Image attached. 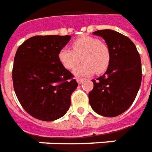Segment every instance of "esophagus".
<instances>
[{"mask_svg":"<svg viewBox=\"0 0 152 152\" xmlns=\"http://www.w3.org/2000/svg\"><path fill=\"white\" fill-rule=\"evenodd\" d=\"M83 82V79H82V78H77V83H78V84H82Z\"/></svg>","mask_w":152,"mask_h":152,"instance_id":"obj_1","label":"esophagus"}]
</instances>
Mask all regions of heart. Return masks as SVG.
<instances>
[{
    "label": "heart",
    "instance_id": "1",
    "mask_svg": "<svg viewBox=\"0 0 152 152\" xmlns=\"http://www.w3.org/2000/svg\"><path fill=\"white\" fill-rule=\"evenodd\" d=\"M73 50L63 47L58 54L61 64L67 69H73L83 61V64L74 70L77 77L90 76L94 73L101 74L107 70L110 63V52L108 46L98 38L83 36L74 41Z\"/></svg>",
    "mask_w": 152,
    "mask_h": 152
}]
</instances>
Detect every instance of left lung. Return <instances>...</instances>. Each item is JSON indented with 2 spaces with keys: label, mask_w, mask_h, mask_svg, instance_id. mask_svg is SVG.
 I'll return each instance as SVG.
<instances>
[{
  "label": "left lung",
  "mask_w": 152,
  "mask_h": 152,
  "mask_svg": "<svg viewBox=\"0 0 152 152\" xmlns=\"http://www.w3.org/2000/svg\"><path fill=\"white\" fill-rule=\"evenodd\" d=\"M105 40L110 52V63L102 76L93 82L89 94L92 110L105 117L126 111L136 98L142 82V64L136 46L128 37L111 29L92 33Z\"/></svg>",
  "instance_id": "left-lung-1"
}]
</instances>
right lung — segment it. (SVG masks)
<instances>
[{
  "label": "right lung",
  "mask_w": 152,
  "mask_h": 152,
  "mask_svg": "<svg viewBox=\"0 0 152 152\" xmlns=\"http://www.w3.org/2000/svg\"><path fill=\"white\" fill-rule=\"evenodd\" d=\"M71 36H35L16 51L12 78L23 108L34 118L53 121L64 116L78 87L73 74L61 64L59 51Z\"/></svg>",
  "instance_id": "1"
}]
</instances>
